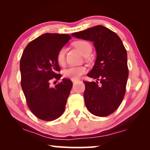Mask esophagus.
Returning a JSON list of instances; mask_svg holds the SVG:
<instances>
[{"label":"esophagus","mask_w":150,"mask_h":150,"mask_svg":"<svg viewBox=\"0 0 150 150\" xmlns=\"http://www.w3.org/2000/svg\"><path fill=\"white\" fill-rule=\"evenodd\" d=\"M71 81H72V83H73L74 84H75V83H76L78 81H79V80H76V79H71Z\"/></svg>","instance_id":"esophagus-1"}]
</instances>
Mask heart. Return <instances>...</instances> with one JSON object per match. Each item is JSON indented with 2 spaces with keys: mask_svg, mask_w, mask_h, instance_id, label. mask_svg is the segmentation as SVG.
I'll list each match as a JSON object with an SVG mask.
<instances>
[{
  "mask_svg": "<svg viewBox=\"0 0 150 150\" xmlns=\"http://www.w3.org/2000/svg\"><path fill=\"white\" fill-rule=\"evenodd\" d=\"M74 46L81 54L84 56H87L91 52V46L88 42L86 41H78L74 43ZM65 48H61L57 54V59L59 64L61 65H64L65 61ZM87 69L84 66H69L63 71L64 76L71 79H78L84 74Z\"/></svg>",
  "mask_w": 150,
  "mask_h": 150,
  "instance_id": "1",
  "label": "heart"
}]
</instances>
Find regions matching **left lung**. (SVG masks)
<instances>
[{
  "label": "left lung",
  "mask_w": 150,
  "mask_h": 150,
  "mask_svg": "<svg viewBox=\"0 0 150 150\" xmlns=\"http://www.w3.org/2000/svg\"><path fill=\"white\" fill-rule=\"evenodd\" d=\"M71 36L93 42L97 54L87 74L96 81L84 82L85 105L94 115H109L117 109L126 92L128 77L126 48L115 33L102 25L74 33Z\"/></svg>",
  "instance_id": "left-lung-1"
}]
</instances>
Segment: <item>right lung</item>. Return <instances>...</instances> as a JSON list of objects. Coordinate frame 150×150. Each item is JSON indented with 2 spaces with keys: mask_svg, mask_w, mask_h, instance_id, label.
<instances>
[{
  "mask_svg": "<svg viewBox=\"0 0 150 150\" xmlns=\"http://www.w3.org/2000/svg\"><path fill=\"white\" fill-rule=\"evenodd\" d=\"M71 38L67 34L44 33L30 42L20 59L21 86L28 108L44 121L59 118L64 112L73 84L63 79L54 87L52 79L59 80L58 52Z\"/></svg>",
  "mask_w": 150,
  "mask_h": 150,
  "instance_id": "obj_1",
  "label": "right lung"
}]
</instances>
